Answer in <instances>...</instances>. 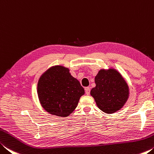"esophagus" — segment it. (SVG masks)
Returning <instances> with one entry per match:
<instances>
[{
	"instance_id": "34e87169",
	"label": "esophagus",
	"mask_w": 154,
	"mask_h": 154,
	"mask_svg": "<svg viewBox=\"0 0 154 154\" xmlns=\"http://www.w3.org/2000/svg\"><path fill=\"white\" fill-rule=\"evenodd\" d=\"M85 93H86L87 95H89L90 94V91H91V89L89 87H85Z\"/></svg>"
}]
</instances>
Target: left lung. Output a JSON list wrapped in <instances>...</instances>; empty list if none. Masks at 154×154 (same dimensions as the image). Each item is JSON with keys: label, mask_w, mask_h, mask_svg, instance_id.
<instances>
[{"label": "left lung", "mask_w": 154, "mask_h": 154, "mask_svg": "<svg viewBox=\"0 0 154 154\" xmlns=\"http://www.w3.org/2000/svg\"><path fill=\"white\" fill-rule=\"evenodd\" d=\"M95 82L96 86L91 91V95L101 110L109 114L123 107L128 98L129 90L119 72L112 69L100 70Z\"/></svg>", "instance_id": "1"}]
</instances>
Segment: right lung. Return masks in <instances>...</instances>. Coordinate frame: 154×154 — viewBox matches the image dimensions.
Here are the masks:
<instances>
[{"mask_svg": "<svg viewBox=\"0 0 154 154\" xmlns=\"http://www.w3.org/2000/svg\"><path fill=\"white\" fill-rule=\"evenodd\" d=\"M37 94L47 112L59 117H67L74 111L85 90L79 80L63 66L50 68L40 78Z\"/></svg>", "mask_w": 154, "mask_h": 154, "instance_id": "1", "label": "right lung"}]
</instances>
